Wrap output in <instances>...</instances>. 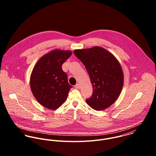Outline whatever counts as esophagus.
<instances>
[{
	"instance_id": "esophagus-1",
	"label": "esophagus",
	"mask_w": 156,
	"mask_h": 156,
	"mask_svg": "<svg viewBox=\"0 0 156 156\" xmlns=\"http://www.w3.org/2000/svg\"><path fill=\"white\" fill-rule=\"evenodd\" d=\"M74 88H76V89H79L80 88V85L79 83H77L75 86H74Z\"/></svg>"
}]
</instances>
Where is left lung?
<instances>
[{
    "instance_id": "left-lung-1",
    "label": "left lung",
    "mask_w": 156,
    "mask_h": 156,
    "mask_svg": "<svg viewBox=\"0 0 156 156\" xmlns=\"http://www.w3.org/2000/svg\"><path fill=\"white\" fill-rule=\"evenodd\" d=\"M74 54L84 64L93 87V93L86 100L96 111L109 108L119 97L124 84V74L118 59L105 48L94 46L76 49Z\"/></svg>"
}]
</instances>
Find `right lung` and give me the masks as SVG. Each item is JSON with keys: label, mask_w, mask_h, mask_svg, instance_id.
Listing matches in <instances>:
<instances>
[{"label": "right lung", "mask_w": 156, "mask_h": 156, "mask_svg": "<svg viewBox=\"0 0 156 156\" xmlns=\"http://www.w3.org/2000/svg\"><path fill=\"white\" fill-rule=\"evenodd\" d=\"M71 55L70 50L55 49L43 56L32 69L31 91L38 103L47 109L55 110L59 108L73 87L62 69V65Z\"/></svg>", "instance_id": "right-lung-1"}]
</instances>
